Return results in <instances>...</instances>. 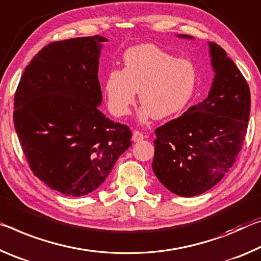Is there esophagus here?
Listing matches in <instances>:
<instances>
[{
	"mask_svg": "<svg viewBox=\"0 0 261 261\" xmlns=\"http://www.w3.org/2000/svg\"><path fill=\"white\" fill-rule=\"evenodd\" d=\"M143 138H144L143 134L140 133L138 130L133 132V135H132V140H133V142H140V141L143 140Z\"/></svg>",
	"mask_w": 261,
	"mask_h": 261,
	"instance_id": "1",
	"label": "esophagus"
}]
</instances>
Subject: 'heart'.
Segmentation results:
<instances>
[{
    "instance_id": "heart-1",
    "label": "heart",
    "mask_w": 261,
    "mask_h": 261,
    "mask_svg": "<svg viewBox=\"0 0 261 261\" xmlns=\"http://www.w3.org/2000/svg\"><path fill=\"white\" fill-rule=\"evenodd\" d=\"M198 70L189 59H176L155 45L132 47L123 55V69L112 68L104 81L109 110L117 117L130 112L140 91L138 118L164 120L180 114L193 99Z\"/></svg>"
}]
</instances>
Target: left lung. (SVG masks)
Here are the masks:
<instances>
[{
    "mask_svg": "<svg viewBox=\"0 0 261 261\" xmlns=\"http://www.w3.org/2000/svg\"><path fill=\"white\" fill-rule=\"evenodd\" d=\"M181 39H194L178 34ZM214 79L208 97L155 130L153 173L179 196L200 195L233 165L250 118L249 85L225 50L209 42Z\"/></svg>",
    "mask_w": 261,
    "mask_h": 261,
    "instance_id": "8db88e82",
    "label": "left lung"
}]
</instances>
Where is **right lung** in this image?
Here are the masks:
<instances>
[{
    "label": "right lung",
    "instance_id": "right-lung-1",
    "mask_svg": "<svg viewBox=\"0 0 261 261\" xmlns=\"http://www.w3.org/2000/svg\"><path fill=\"white\" fill-rule=\"evenodd\" d=\"M101 36L55 41L34 55L15 95L14 123L34 176L67 196L98 189L132 144L106 118L98 81Z\"/></svg>",
    "mask_w": 261,
    "mask_h": 261
}]
</instances>
